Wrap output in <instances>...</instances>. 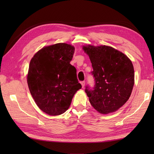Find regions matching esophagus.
I'll return each mask as SVG.
<instances>
[{
    "instance_id": "obj_1",
    "label": "esophagus",
    "mask_w": 154,
    "mask_h": 154,
    "mask_svg": "<svg viewBox=\"0 0 154 154\" xmlns=\"http://www.w3.org/2000/svg\"><path fill=\"white\" fill-rule=\"evenodd\" d=\"M81 85H82V87L83 88L85 87V81H81Z\"/></svg>"
}]
</instances>
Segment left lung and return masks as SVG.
Returning a JSON list of instances; mask_svg holds the SVG:
<instances>
[{
  "mask_svg": "<svg viewBox=\"0 0 154 154\" xmlns=\"http://www.w3.org/2000/svg\"><path fill=\"white\" fill-rule=\"evenodd\" d=\"M89 56L94 86H86L90 103L101 114L115 112L129 99L134 84L132 61L122 52L106 46H83Z\"/></svg>",
  "mask_w": 154,
  "mask_h": 154,
  "instance_id": "1",
  "label": "left lung"
}]
</instances>
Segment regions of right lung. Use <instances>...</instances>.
I'll return each instance as SVG.
<instances>
[{
  "mask_svg": "<svg viewBox=\"0 0 154 154\" xmlns=\"http://www.w3.org/2000/svg\"><path fill=\"white\" fill-rule=\"evenodd\" d=\"M75 48L59 43L41 49L32 58L27 82L38 106L49 115L64 113L81 89L77 70L70 61Z\"/></svg>",
  "mask_w": 154,
  "mask_h": 154,
  "instance_id": "right-lung-1",
  "label": "right lung"
}]
</instances>
